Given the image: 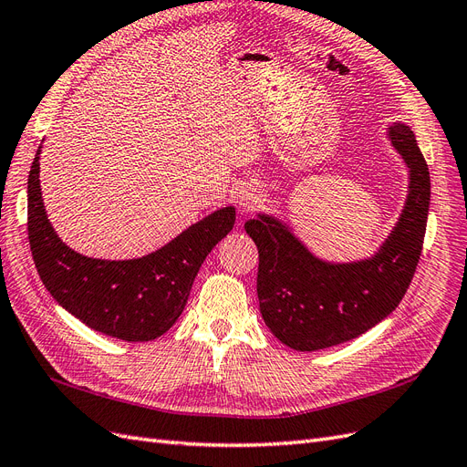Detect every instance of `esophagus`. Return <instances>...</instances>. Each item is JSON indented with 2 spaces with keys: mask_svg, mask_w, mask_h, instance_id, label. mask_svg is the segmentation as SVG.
Instances as JSON below:
<instances>
[{
  "mask_svg": "<svg viewBox=\"0 0 467 467\" xmlns=\"http://www.w3.org/2000/svg\"><path fill=\"white\" fill-rule=\"evenodd\" d=\"M234 201L237 202V206L242 208L244 212H249L255 208V204L259 202V194L257 189H253L251 185H244V187H237L234 192Z\"/></svg>",
  "mask_w": 467,
  "mask_h": 467,
  "instance_id": "esophagus-1",
  "label": "esophagus"
}]
</instances>
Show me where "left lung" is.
Returning a JSON list of instances; mask_svg holds the SVG:
<instances>
[{"label": "left lung", "mask_w": 467, "mask_h": 467, "mask_svg": "<svg viewBox=\"0 0 467 467\" xmlns=\"http://www.w3.org/2000/svg\"><path fill=\"white\" fill-rule=\"evenodd\" d=\"M388 138L409 167V191L393 232L370 259L323 261L275 216L245 222L259 249L261 316L294 350L312 352L357 338L386 319L411 285L427 230L431 175L409 126L395 122Z\"/></svg>", "instance_id": "left-lung-1"}]
</instances>
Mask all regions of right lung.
<instances>
[{
    "label": "right lung",
    "instance_id": "add662e5",
    "mask_svg": "<svg viewBox=\"0 0 467 467\" xmlns=\"http://www.w3.org/2000/svg\"><path fill=\"white\" fill-rule=\"evenodd\" d=\"M38 158L40 146L26 185V228L38 276L52 298L88 327L129 343L151 341L171 329L206 255L232 232L235 208L212 212L146 257H86L69 249L48 222Z\"/></svg>",
    "mask_w": 467,
    "mask_h": 467
}]
</instances>
